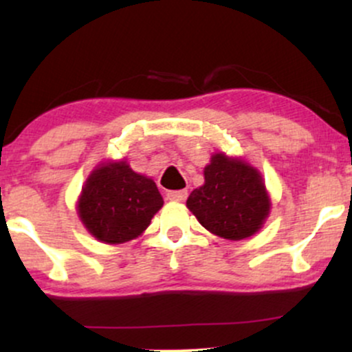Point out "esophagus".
Segmentation results:
<instances>
[{
  "instance_id": "esophagus-1",
  "label": "esophagus",
  "mask_w": 352,
  "mask_h": 352,
  "mask_svg": "<svg viewBox=\"0 0 352 352\" xmlns=\"http://www.w3.org/2000/svg\"><path fill=\"white\" fill-rule=\"evenodd\" d=\"M187 190H170V192H167V199L173 201H184L187 199Z\"/></svg>"
}]
</instances>
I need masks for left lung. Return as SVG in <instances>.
Here are the masks:
<instances>
[{"label": "left lung", "mask_w": 352, "mask_h": 352, "mask_svg": "<svg viewBox=\"0 0 352 352\" xmlns=\"http://www.w3.org/2000/svg\"><path fill=\"white\" fill-rule=\"evenodd\" d=\"M187 207L208 232L227 240H243L261 228L270 199L253 167L215 153L205 167V184L190 193Z\"/></svg>", "instance_id": "1"}]
</instances>
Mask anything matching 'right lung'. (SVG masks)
Listing matches in <instances>:
<instances>
[{
	"label": "right lung",
	"instance_id": "obj_1",
	"mask_svg": "<svg viewBox=\"0 0 352 352\" xmlns=\"http://www.w3.org/2000/svg\"><path fill=\"white\" fill-rule=\"evenodd\" d=\"M155 182L124 162L106 164L91 173L79 199V217L91 235L104 243L139 236L162 208Z\"/></svg>",
	"mask_w": 352,
	"mask_h": 352
}]
</instances>
